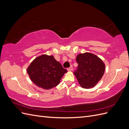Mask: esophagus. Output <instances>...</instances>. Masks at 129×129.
<instances>
[{
	"mask_svg": "<svg viewBox=\"0 0 129 129\" xmlns=\"http://www.w3.org/2000/svg\"><path fill=\"white\" fill-rule=\"evenodd\" d=\"M73 67H69V68H68L67 69V71H69V72H71V71H73Z\"/></svg>",
	"mask_w": 129,
	"mask_h": 129,
	"instance_id": "esophagus-1",
	"label": "esophagus"
}]
</instances>
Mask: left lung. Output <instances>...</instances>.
<instances>
[{
	"instance_id": "1",
	"label": "left lung",
	"mask_w": 129,
	"mask_h": 129,
	"mask_svg": "<svg viewBox=\"0 0 129 129\" xmlns=\"http://www.w3.org/2000/svg\"><path fill=\"white\" fill-rule=\"evenodd\" d=\"M76 60L78 66L74 73L81 87H94L104 75L105 66L103 61L95 54L88 52L78 54Z\"/></svg>"
}]
</instances>
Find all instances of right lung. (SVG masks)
I'll return each mask as SVG.
<instances>
[{
	"mask_svg": "<svg viewBox=\"0 0 129 129\" xmlns=\"http://www.w3.org/2000/svg\"><path fill=\"white\" fill-rule=\"evenodd\" d=\"M30 79L37 86L49 90L56 86L67 72L53 55L46 54L36 57L27 69Z\"/></svg>",
	"mask_w": 129,
	"mask_h": 129,
	"instance_id": "1",
	"label": "right lung"
}]
</instances>
